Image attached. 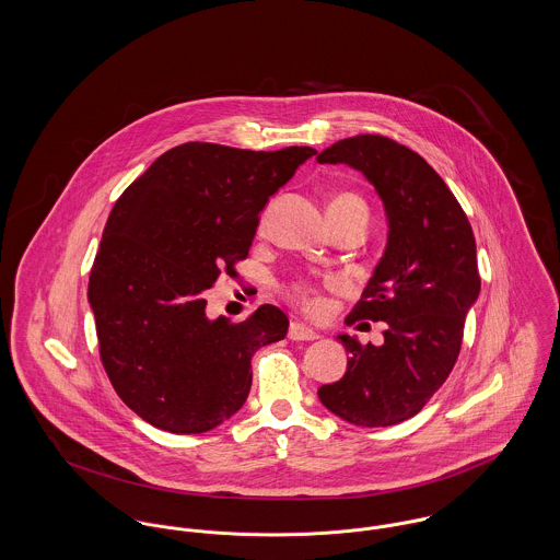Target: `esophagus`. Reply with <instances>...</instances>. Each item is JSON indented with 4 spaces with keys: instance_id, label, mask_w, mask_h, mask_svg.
I'll return each mask as SVG.
<instances>
[{
    "instance_id": "34e87169",
    "label": "esophagus",
    "mask_w": 560,
    "mask_h": 560,
    "mask_svg": "<svg viewBox=\"0 0 560 560\" xmlns=\"http://www.w3.org/2000/svg\"><path fill=\"white\" fill-rule=\"evenodd\" d=\"M288 336H290L292 340H317V338H319V334H317L315 329L308 328V326H304V324H298V322L290 324Z\"/></svg>"
}]
</instances>
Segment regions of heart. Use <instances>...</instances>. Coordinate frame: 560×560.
Returning <instances> with one entry per match:
<instances>
[{"instance_id": "heart-1", "label": "heart", "mask_w": 560, "mask_h": 560, "mask_svg": "<svg viewBox=\"0 0 560 560\" xmlns=\"http://www.w3.org/2000/svg\"><path fill=\"white\" fill-rule=\"evenodd\" d=\"M329 215L334 218H347V215H362L368 220V207L363 202V198L355 192H338L329 198L328 205ZM266 226V213L260 218V226L258 231H264ZM288 294L292 300H296L298 304H302L304 308L317 311L322 306V298L317 294V288L308 281H294L292 285H288Z\"/></svg>"}]
</instances>
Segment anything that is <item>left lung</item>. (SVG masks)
<instances>
[{
    "label": "left lung",
    "mask_w": 560,
    "mask_h": 560,
    "mask_svg": "<svg viewBox=\"0 0 560 560\" xmlns=\"http://www.w3.org/2000/svg\"><path fill=\"white\" fill-rule=\"evenodd\" d=\"M317 163L362 171L389 222L385 254L347 317V324L385 322V342L362 347L340 334L347 372L317 394L353 425L389 428L415 417L455 368L465 315L480 294L476 238L444 179L389 137L340 139Z\"/></svg>",
    "instance_id": "obj_1"
}]
</instances>
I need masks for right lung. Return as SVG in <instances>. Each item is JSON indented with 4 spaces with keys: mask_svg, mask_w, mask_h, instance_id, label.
<instances>
[{
    "mask_svg": "<svg viewBox=\"0 0 560 560\" xmlns=\"http://www.w3.org/2000/svg\"><path fill=\"white\" fill-rule=\"evenodd\" d=\"M313 148L277 152L190 141L116 200L89 279L101 363L137 417L171 433L218 428L245 404L252 358L285 338L262 304L241 324L205 315V290L247 258L260 211Z\"/></svg>",
    "mask_w": 560,
    "mask_h": 560,
    "instance_id": "right-lung-1",
    "label": "right lung"
}]
</instances>
